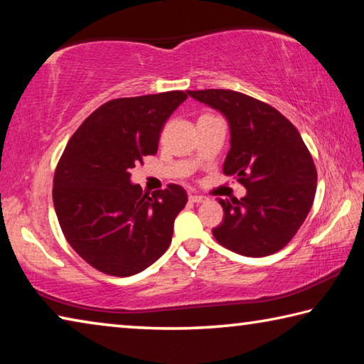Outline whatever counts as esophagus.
<instances>
[{"mask_svg": "<svg viewBox=\"0 0 364 364\" xmlns=\"http://www.w3.org/2000/svg\"><path fill=\"white\" fill-rule=\"evenodd\" d=\"M208 199L204 196H199V194H191L189 196V202H193V204H202V202H207Z\"/></svg>", "mask_w": 364, "mask_h": 364, "instance_id": "esophagus-1", "label": "esophagus"}]
</instances>
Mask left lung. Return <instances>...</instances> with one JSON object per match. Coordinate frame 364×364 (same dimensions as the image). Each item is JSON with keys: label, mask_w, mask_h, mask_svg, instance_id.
<instances>
[{"label": "left lung", "mask_w": 364, "mask_h": 364, "mask_svg": "<svg viewBox=\"0 0 364 364\" xmlns=\"http://www.w3.org/2000/svg\"><path fill=\"white\" fill-rule=\"evenodd\" d=\"M188 95L230 122L223 173L247 189L241 200H218L225 218L213 237L239 255L276 254L291 242L315 200L318 173L310 151L297 128L267 102L232 90Z\"/></svg>", "instance_id": "1"}]
</instances>
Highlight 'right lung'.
<instances>
[{
    "label": "right lung",
    "mask_w": 364,
    "mask_h": 364,
    "mask_svg": "<svg viewBox=\"0 0 364 364\" xmlns=\"http://www.w3.org/2000/svg\"><path fill=\"white\" fill-rule=\"evenodd\" d=\"M186 97L167 91L107 101L78 127L59 159L53 202L60 230L101 273L136 274L168 249L186 191L170 183L149 196L130 183V171L157 152L165 122Z\"/></svg>",
    "instance_id": "add662e5"
}]
</instances>
